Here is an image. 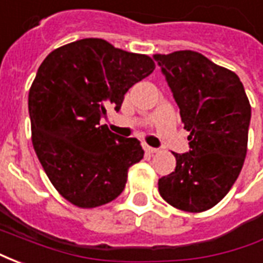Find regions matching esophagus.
I'll return each instance as SVG.
<instances>
[{
	"instance_id": "1",
	"label": "esophagus",
	"mask_w": 263,
	"mask_h": 263,
	"mask_svg": "<svg viewBox=\"0 0 263 263\" xmlns=\"http://www.w3.org/2000/svg\"><path fill=\"white\" fill-rule=\"evenodd\" d=\"M143 149H145V152L149 155H154V154H158V151L159 149L156 148H152V146H149V145H146V143H143Z\"/></svg>"
}]
</instances>
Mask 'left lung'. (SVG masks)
<instances>
[{
	"mask_svg": "<svg viewBox=\"0 0 263 263\" xmlns=\"http://www.w3.org/2000/svg\"><path fill=\"white\" fill-rule=\"evenodd\" d=\"M190 132V152L172 154L176 169L158 182L173 207L201 213L231 190L248 148L251 104L239 77L194 50L154 54Z\"/></svg>",
	"mask_w": 263,
	"mask_h": 263,
	"instance_id": "1",
	"label": "left lung"
}]
</instances>
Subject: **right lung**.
Returning <instances> with one entry per match:
<instances>
[{"label":"right lung","instance_id":"right-lung-1","mask_svg":"<svg viewBox=\"0 0 263 263\" xmlns=\"http://www.w3.org/2000/svg\"><path fill=\"white\" fill-rule=\"evenodd\" d=\"M154 70L148 54L96 37L54 49L39 66L28 96L32 145L53 187L76 207L112 201L143 158L137 138L118 137L100 121Z\"/></svg>","mask_w":263,"mask_h":263}]
</instances>
